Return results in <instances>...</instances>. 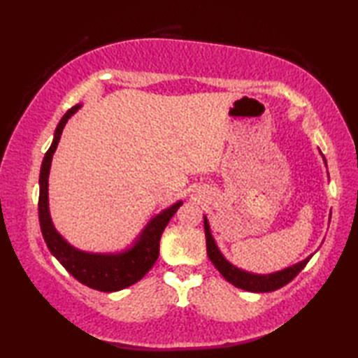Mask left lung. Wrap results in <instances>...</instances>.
Masks as SVG:
<instances>
[{
    "label": "left lung",
    "instance_id": "1",
    "mask_svg": "<svg viewBox=\"0 0 358 358\" xmlns=\"http://www.w3.org/2000/svg\"><path fill=\"white\" fill-rule=\"evenodd\" d=\"M204 234H206V248H208V257L209 260L214 263L215 268L222 275L232 283L234 286H237L240 289H245V291L249 292H272L277 291V289L286 286L289 281H292L299 273L305 269V266L308 264L309 258L303 260L299 264H294L291 268H286L285 271H280L275 273H269V275H255V273H249L241 271L238 268H235L234 264L229 262L220 252L214 238L210 235L209 229V223L206 217H204Z\"/></svg>",
    "mask_w": 358,
    "mask_h": 358
}]
</instances>
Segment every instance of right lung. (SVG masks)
<instances>
[{"label":"right lung","instance_id":"obj_1","mask_svg":"<svg viewBox=\"0 0 358 358\" xmlns=\"http://www.w3.org/2000/svg\"><path fill=\"white\" fill-rule=\"evenodd\" d=\"M80 109V104L73 106L64 113L55 131V136L49 150L45 152L41 172H40V199H38V218L45 245H48L52 255L64 266V269L77 278L80 283L86 285L101 292H115L120 289L132 286L140 281L150 271L157 262L159 254V238L172 215L181 206V201L175 203L169 209L163 210L143 231L136 245L118 255H101L87 254L72 248L62 235H59L52 224L49 215L48 203V178L52 163V155L55 152L58 141L62 138L63 129L75 112Z\"/></svg>","mask_w":358,"mask_h":358}]
</instances>
